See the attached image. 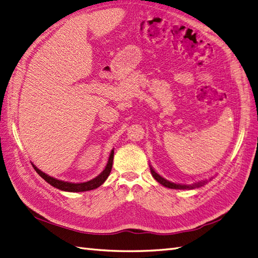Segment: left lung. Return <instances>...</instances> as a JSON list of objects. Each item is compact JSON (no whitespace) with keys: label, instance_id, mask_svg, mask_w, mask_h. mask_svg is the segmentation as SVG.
<instances>
[{"label":"left lung","instance_id":"8db88e82","mask_svg":"<svg viewBox=\"0 0 258 258\" xmlns=\"http://www.w3.org/2000/svg\"><path fill=\"white\" fill-rule=\"evenodd\" d=\"M150 171H151V174H153V176L156 179L157 182H159L160 184H162L163 186L166 187H169V188H175V189H192V188H195V187H200L202 185H204L205 183H206V181H203V182H198L197 184H192V185H181V184H175V183H172V182H169L167 181L166 179H163L162 176H160L159 174H158L156 171L150 167Z\"/></svg>","mask_w":258,"mask_h":258}]
</instances>
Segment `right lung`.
<instances>
[{
    "label": "right lung",
    "instance_id": "1",
    "mask_svg": "<svg viewBox=\"0 0 258 258\" xmlns=\"http://www.w3.org/2000/svg\"><path fill=\"white\" fill-rule=\"evenodd\" d=\"M113 156H114V151L112 150L107 166H105L104 170L102 172L99 174L95 179H92L88 182H84V183H70V182H64V181H60L57 179H54L48 174L43 173L42 171L39 170L36 166H34L35 170L37 171V173L40 175L44 181H47L50 185L54 186L61 190H66V192H85V190H90V189H95L97 187H99L103 184V182L108 179V176L111 172L112 169V163H113Z\"/></svg>",
    "mask_w": 258,
    "mask_h": 258
}]
</instances>
